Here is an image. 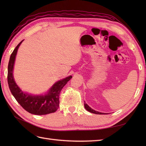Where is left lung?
<instances>
[{"instance_id": "8db88e82", "label": "left lung", "mask_w": 146, "mask_h": 146, "mask_svg": "<svg viewBox=\"0 0 146 146\" xmlns=\"http://www.w3.org/2000/svg\"><path fill=\"white\" fill-rule=\"evenodd\" d=\"M84 106H85V109H86V110H87V111H90V112L93 113H95V114H104V113L99 112V111H95V110H93L92 108L88 106V105L85 103V104H84ZM104 114H105V113H104Z\"/></svg>"}]
</instances>
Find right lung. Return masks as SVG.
I'll return each instance as SVG.
<instances>
[{"label":"right lung","mask_w":146,"mask_h":146,"mask_svg":"<svg viewBox=\"0 0 146 146\" xmlns=\"http://www.w3.org/2000/svg\"><path fill=\"white\" fill-rule=\"evenodd\" d=\"M24 40L19 43L11 55L8 64L7 82L9 89L15 100L24 109L35 115H46L55 112L59 107V97L62 88L72 78L69 76L57 82L44 95H33L24 93L15 82L13 76V69L15 56L19 46Z\"/></svg>","instance_id":"right-lung-1"}]
</instances>
